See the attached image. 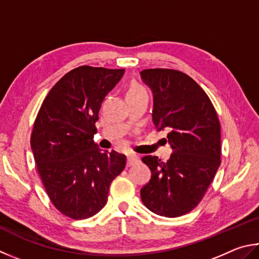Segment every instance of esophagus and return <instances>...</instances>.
I'll list each match as a JSON object with an SVG mask.
<instances>
[{"label":"esophagus","instance_id":"esophagus-1","mask_svg":"<svg viewBox=\"0 0 259 259\" xmlns=\"http://www.w3.org/2000/svg\"><path fill=\"white\" fill-rule=\"evenodd\" d=\"M137 162H139V157L138 156L130 155L128 157H127V166H128V167L133 166L134 164H137Z\"/></svg>","mask_w":259,"mask_h":259}]
</instances>
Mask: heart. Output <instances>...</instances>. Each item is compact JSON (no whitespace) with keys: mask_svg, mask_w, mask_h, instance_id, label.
<instances>
[{"mask_svg":"<svg viewBox=\"0 0 259 259\" xmlns=\"http://www.w3.org/2000/svg\"><path fill=\"white\" fill-rule=\"evenodd\" d=\"M142 91H146L144 90L141 85H140L139 83H137V81H132V83L130 84L128 89H127V94H135V93H139V92H142Z\"/></svg>","mask_w":259,"mask_h":259,"instance_id":"heart-1","label":"heart"}]
</instances>
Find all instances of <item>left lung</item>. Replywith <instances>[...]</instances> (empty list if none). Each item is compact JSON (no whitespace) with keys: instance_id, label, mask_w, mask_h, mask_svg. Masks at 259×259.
Here are the masks:
<instances>
[{"instance_id":"left-lung-1","label":"left lung","mask_w":259,"mask_h":259,"mask_svg":"<svg viewBox=\"0 0 259 259\" xmlns=\"http://www.w3.org/2000/svg\"><path fill=\"white\" fill-rule=\"evenodd\" d=\"M141 77L153 93V124L168 132L173 150L166 162L142 158L151 179L141 199L157 215L179 217L199 205L221 165L220 120L207 93L184 72L156 68Z\"/></svg>"}]
</instances>
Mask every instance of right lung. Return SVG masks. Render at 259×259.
Wrapping results in <instances>:
<instances>
[{"mask_svg":"<svg viewBox=\"0 0 259 259\" xmlns=\"http://www.w3.org/2000/svg\"><path fill=\"white\" fill-rule=\"evenodd\" d=\"M124 69L80 66L50 90L30 137L36 168L50 200L72 220L99 212L110 184L126 165V156L107 152L93 142L103 99Z\"/></svg>","mask_w":259,"mask_h":259,"instance_id":"add662e5","label":"right lung"}]
</instances>
